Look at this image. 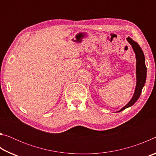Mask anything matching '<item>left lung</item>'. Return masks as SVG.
I'll list each match as a JSON object with an SVG mask.
<instances>
[{
    "instance_id": "8db88e82",
    "label": "left lung",
    "mask_w": 156,
    "mask_h": 156,
    "mask_svg": "<svg viewBox=\"0 0 156 156\" xmlns=\"http://www.w3.org/2000/svg\"><path fill=\"white\" fill-rule=\"evenodd\" d=\"M126 40L131 44L132 48H133L134 52L136 54V86L135 92L133 97H132L131 100L129 102L127 105H126L125 107H122L119 112H122V110L125 109L126 108H128L133 105L135 102L138 100L139 97L140 96L141 92L142 90V88L146 82V78H147V67L145 65V58L144 53L142 51L140 47L139 44L136 43V42L133 41L131 38L128 37Z\"/></svg>"
}]
</instances>
